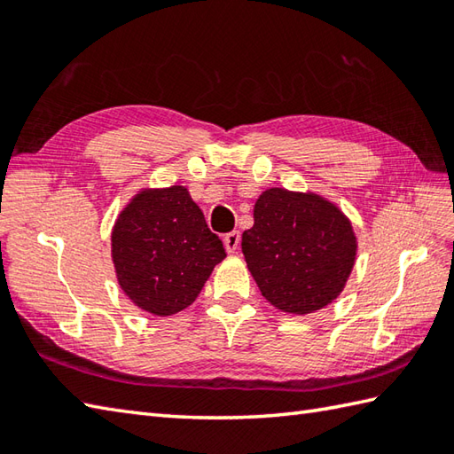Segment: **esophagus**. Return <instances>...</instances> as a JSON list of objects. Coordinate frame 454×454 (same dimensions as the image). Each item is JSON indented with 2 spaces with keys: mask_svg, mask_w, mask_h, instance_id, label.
Wrapping results in <instances>:
<instances>
[{
  "mask_svg": "<svg viewBox=\"0 0 454 454\" xmlns=\"http://www.w3.org/2000/svg\"><path fill=\"white\" fill-rule=\"evenodd\" d=\"M224 246H226V249H228V254H236V249H238V246H239V232H230V234H226L224 236Z\"/></svg>",
  "mask_w": 454,
  "mask_h": 454,
  "instance_id": "esophagus-1",
  "label": "esophagus"
}]
</instances>
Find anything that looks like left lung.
I'll return each instance as SVG.
<instances>
[{"label":"left lung","instance_id":"8db88e82","mask_svg":"<svg viewBox=\"0 0 454 454\" xmlns=\"http://www.w3.org/2000/svg\"><path fill=\"white\" fill-rule=\"evenodd\" d=\"M242 252L259 291L288 314H312L333 302L351 275L356 238L349 218L316 192L263 191Z\"/></svg>","mask_w":454,"mask_h":454}]
</instances>
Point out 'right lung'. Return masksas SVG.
<instances>
[{"instance_id": "add662e5", "label": "right lung", "mask_w": 454, "mask_h": 454, "mask_svg": "<svg viewBox=\"0 0 454 454\" xmlns=\"http://www.w3.org/2000/svg\"><path fill=\"white\" fill-rule=\"evenodd\" d=\"M111 254L124 294L153 316L185 310L226 257L183 185L134 195L113 226Z\"/></svg>"}]
</instances>
